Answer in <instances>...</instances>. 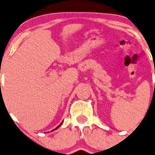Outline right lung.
Here are the masks:
<instances>
[{
	"label": "right lung",
	"mask_w": 155,
	"mask_h": 155,
	"mask_svg": "<svg viewBox=\"0 0 155 155\" xmlns=\"http://www.w3.org/2000/svg\"><path fill=\"white\" fill-rule=\"evenodd\" d=\"M62 123H63V122H61V124H62ZM61 124H60V125H59V126H58V127H56V128H55V129H54V130H54L58 129V127H60L61 125Z\"/></svg>",
	"instance_id": "obj_1"
}]
</instances>
